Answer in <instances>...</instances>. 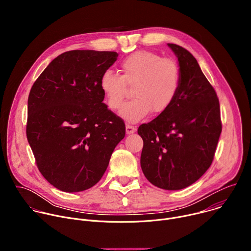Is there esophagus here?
I'll return each instance as SVG.
<instances>
[{"label":"esophagus","instance_id":"1","mask_svg":"<svg viewBox=\"0 0 251 251\" xmlns=\"http://www.w3.org/2000/svg\"><path fill=\"white\" fill-rule=\"evenodd\" d=\"M134 132H136V127L132 126L130 124L126 125V134H133Z\"/></svg>","mask_w":251,"mask_h":251}]
</instances>
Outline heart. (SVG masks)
<instances>
[{
	"label": "heart",
	"mask_w": 251,
	"mask_h": 251,
	"mask_svg": "<svg viewBox=\"0 0 251 251\" xmlns=\"http://www.w3.org/2000/svg\"><path fill=\"white\" fill-rule=\"evenodd\" d=\"M121 75L108 69L102 74L99 86L108 108L119 110L127 91L133 85V98L120 111L127 122L136 123L153 110L155 114L167 111L175 101L181 86V71L171 58L148 51H136L120 63Z\"/></svg>",
	"instance_id": "heart-1"
}]
</instances>
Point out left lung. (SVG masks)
I'll return each mask as SVG.
<instances>
[{
  "mask_svg": "<svg viewBox=\"0 0 251 251\" xmlns=\"http://www.w3.org/2000/svg\"><path fill=\"white\" fill-rule=\"evenodd\" d=\"M177 57L181 86L170 108L138 128L141 168L154 186L185 189L207 171L222 133L218 95L186 49L168 44Z\"/></svg>",
  "mask_w": 251,
  "mask_h": 251,
  "instance_id": "left-lung-1",
  "label": "left lung"
}]
</instances>
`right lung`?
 Listing matches in <instances>:
<instances>
[{
	"instance_id": "right-lung-1",
	"label": "right lung",
	"mask_w": 251,
	"mask_h": 251,
	"mask_svg": "<svg viewBox=\"0 0 251 251\" xmlns=\"http://www.w3.org/2000/svg\"><path fill=\"white\" fill-rule=\"evenodd\" d=\"M117 56L115 51L63 52L29 91L28 144L44 177L62 192H81L97 184L125 137L123 120L103 103L99 86Z\"/></svg>"
}]
</instances>
